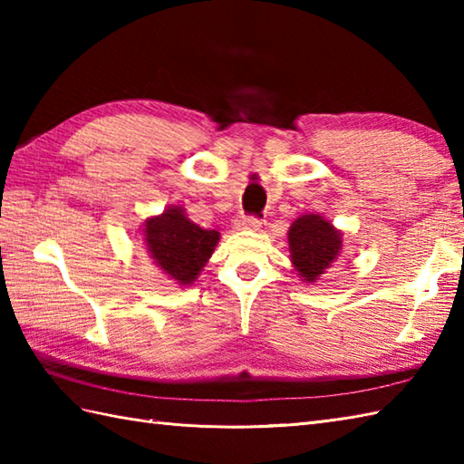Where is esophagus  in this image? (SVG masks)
<instances>
[{
  "label": "esophagus",
  "instance_id": "obj_1",
  "mask_svg": "<svg viewBox=\"0 0 464 464\" xmlns=\"http://www.w3.org/2000/svg\"><path fill=\"white\" fill-rule=\"evenodd\" d=\"M261 227V221L257 219V217H239L237 221H235V229L239 231H257Z\"/></svg>",
  "mask_w": 464,
  "mask_h": 464
}]
</instances>
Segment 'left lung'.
<instances>
[{"instance_id": "8db88e82", "label": "left lung", "mask_w": 464, "mask_h": 464, "mask_svg": "<svg viewBox=\"0 0 464 464\" xmlns=\"http://www.w3.org/2000/svg\"><path fill=\"white\" fill-rule=\"evenodd\" d=\"M289 257L304 283H317L343 251V231L319 213H304L289 227Z\"/></svg>"}]
</instances>
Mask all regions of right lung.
<instances>
[{
  "mask_svg": "<svg viewBox=\"0 0 464 464\" xmlns=\"http://www.w3.org/2000/svg\"><path fill=\"white\" fill-rule=\"evenodd\" d=\"M141 235L150 259L181 287L197 281L221 239L219 231L193 223L179 205H169L161 215L147 217Z\"/></svg>",
  "mask_w": 464,
  "mask_h": 464,
  "instance_id": "add662e5",
  "label": "right lung"
}]
</instances>
